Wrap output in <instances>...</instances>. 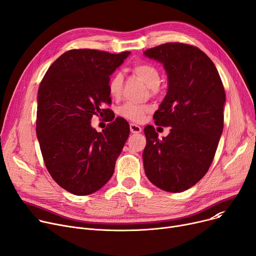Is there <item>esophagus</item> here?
Returning <instances> with one entry per match:
<instances>
[{
    "label": "esophagus",
    "mask_w": 256,
    "mask_h": 256,
    "mask_svg": "<svg viewBox=\"0 0 256 256\" xmlns=\"http://www.w3.org/2000/svg\"><path fill=\"white\" fill-rule=\"evenodd\" d=\"M130 132H132V134H139V132H141L142 128H141L139 126L135 124H130Z\"/></svg>",
    "instance_id": "esophagus-1"
}]
</instances>
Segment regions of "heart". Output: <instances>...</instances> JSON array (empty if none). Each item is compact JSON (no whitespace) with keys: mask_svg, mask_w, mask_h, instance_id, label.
<instances>
[{"mask_svg":"<svg viewBox=\"0 0 256 256\" xmlns=\"http://www.w3.org/2000/svg\"><path fill=\"white\" fill-rule=\"evenodd\" d=\"M132 74L137 78H141L143 82L152 89L158 88L160 83V74L156 67L150 63H137L132 66ZM124 87V76L120 72H115L108 83V91L113 98H119L122 93ZM150 110V106L135 104L132 102L126 104L124 106H121L119 110L120 115L134 121V122H139L144 117V114Z\"/></svg>","mask_w":256,"mask_h":256,"instance_id":"1","label":"heart"}]
</instances>
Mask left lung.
<instances>
[{"mask_svg": "<svg viewBox=\"0 0 256 256\" xmlns=\"http://www.w3.org/2000/svg\"><path fill=\"white\" fill-rule=\"evenodd\" d=\"M144 55L166 70L167 94L154 119L171 128L163 139L152 126L144 128L145 174L160 189L180 193L202 178L212 162L223 132L224 87L216 66L196 46L170 42Z\"/></svg>", "mask_w": 256, "mask_h": 256, "instance_id": "8db88e82", "label": "left lung"}]
</instances>
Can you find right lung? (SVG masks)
<instances>
[{
	"label": "right lung",
	"mask_w": 256,
	"mask_h": 256,
	"mask_svg": "<svg viewBox=\"0 0 256 256\" xmlns=\"http://www.w3.org/2000/svg\"><path fill=\"white\" fill-rule=\"evenodd\" d=\"M96 50H72L54 62L40 83L36 134L50 176L74 195L98 191L114 173L116 160L130 135L117 117L98 132L91 118L110 104V76L128 57Z\"/></svg>",
	"instance_id": "right-lung-1"
}]
</instances>
